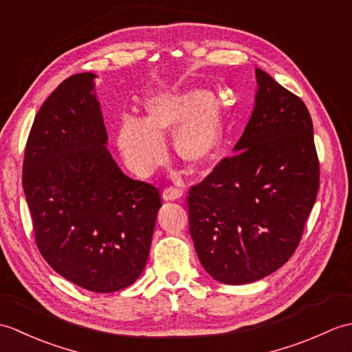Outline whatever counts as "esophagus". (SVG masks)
I'll return each instance as SVG.
<instances>
[{
    "label": "esophagus",
    "mask_w": 352,
    "mask_h": 352,
    "mask_svg": "<svg viewBox=\"0 0 352 352\" xmlns=\"http://www.w3.org/2000/svg\"><path fill=\"white\" fill-rule=\"evenodd\" d=\"M163 199L164 201H175V199H180L183 197V190L180 189H175V188H166L163 190Z\"/></svg>",
    "instance_id": "obj_1"
}]
</instances>
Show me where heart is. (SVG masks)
<instances>
[{
	"instance_id": "1",
	"label": "heart",
	"mask_w": 352,
	"mask_h": 352,
	"mask_svg": "<svg viewBox=\"0 0 352 352\" xmlns=\"http://www.w3.org/2000/svg\"><path fill=\"white\" fill-rule=\"evenodd\" d=\"M177 131V155L203 170L218 159L226 138L221 104L207 91L157 94L145 101L144 119L125 115L118 125L116 145L131 170L148 175L166 155L164 136Z\"/></svg>"
}]
</instances>
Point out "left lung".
<instances>
[{"mask_svg":"<svg viewBox=\"0 0 352 352\" xmlns=\"http://www.w3.org/2000/svg\"><path fill=\"white\" fill-rule=\"evenodd\" d=\"M257 94L233 157L192 186L189 231L201 265L223 284L275 272L295 252L315 206L319 162L307 107L256 68Z\"/></svg>","mask_w":352,"mask_h":352,"instance_id":"1","label":"left lung"}]
</instances>
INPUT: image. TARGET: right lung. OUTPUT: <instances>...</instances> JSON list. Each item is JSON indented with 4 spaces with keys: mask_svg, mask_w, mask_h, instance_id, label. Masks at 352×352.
<instances>
[{
    "mask_svg": "<svg viewBox=\"0 0 352 352\" xmlns=\"http://www.w3.org/2000/svg\"><path fill=\"white\" fill-rule=\"evenodd\" d=\"M95 78L76 74L42 104L22 188L48 265L80 287L111 294L144 271L162 201L159 189L126 177L109 153Z\"/></svg>",
    "mask_w": 352,
    "mask_h": 352,
    "instance_id": "obj_1",
    "label": "right lung"
}]
</instances>
